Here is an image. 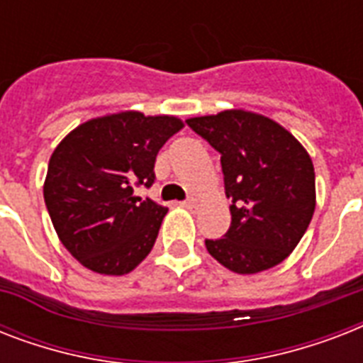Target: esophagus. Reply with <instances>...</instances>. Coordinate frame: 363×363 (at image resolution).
Returning a JSON list of instances; mask_svg holds the SVG:
<instances>
[{
    "label": "esophagus",
    "mask_w": 363,
    "mask_h": 363,
    "mask_svg": "<svg viewBox=\"0 0 363 363\" xmlns=\"http://www.w3.org/2000/svg\"><path fill=\"white\" fill-rule=\"evenodd\" d=\"M184 207H186V209H190V211H196L199 207V201L196 198H188L186 201H184Z\"/></svg>",
    "instance_id": "1"
}]
</instances>
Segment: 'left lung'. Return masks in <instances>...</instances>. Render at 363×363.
Listing matches in <instances>:
<instances>
[{
  "label": "left lung",
  "mask_w": 363,
  "mask_h": 363,
  "mask_svg": "<svg viewBox=\"0 0 363 363\" xmlns=\"http://www.w3.org/2000/svg\"><path fill=\"white\" fill-rule=\"evenodd\" d=\"M188 125L220 152L232 224L207 239L213 258L239 275L275 267L298 247L316 207L309 152L279 122L245 109L194 116Z\"/></svg>",
  "instance_id": "obj_1"
}]
</instances>
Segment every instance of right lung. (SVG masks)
Segmentation results:
<instances>
[{"label":"right lung","mask_w":363,"mask_h":363,"mask_svg":"<svg viewBox=\"0 0 363 363\" xmlns=\"http://www.w3.org/2000/svg\"><path fill=\"white\" fill-rule=\"evenodd\" d=\"M184 128L169 115L121 111L82 122L54 148L43 196L60 241L99 275H125L152 250L167 209L143 201L160 148Z\"/></svg>","instance_id":"1"}]
</instances>
